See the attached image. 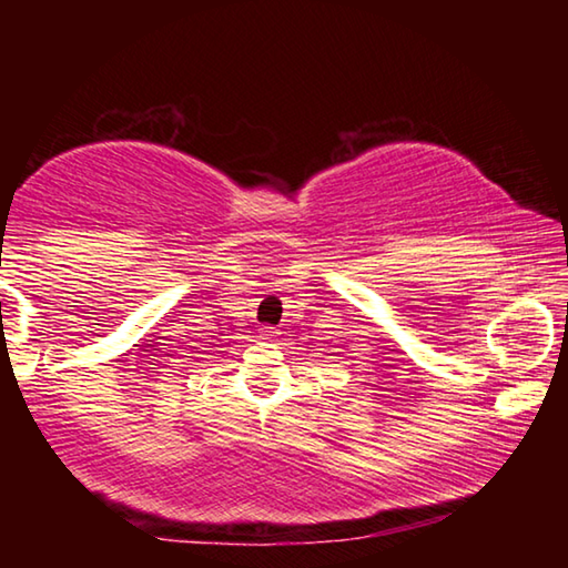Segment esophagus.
<instances>
[{"instance_id":"1","label":"esophagus","mask_w":568,"mask_h":568,"mask_svg":"<svg viewBox=\"0 0 568 568\" xmlns=\"http://www.w3.org/2000/svg\"><path fill=\"white\" fill-rule=\"evenodd\" d=\"M261 338H265V341H273V338H277V331H275V328H271V325H265V328L261 331Z\"/></svg>"}]
</instances>
